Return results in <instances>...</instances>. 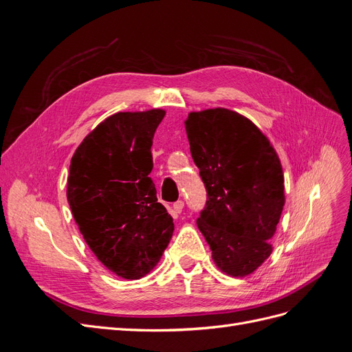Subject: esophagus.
Listing matches in <instances>:
<instances>
[{
    "instance_id": "1",
    "label": "esophagus",
    "mask_w": 352,
    "mask_h": 352,
    "mask_svg": "<svg viewBox=\"0 0 352 352\" xmlns=\"http://www.w3.org/2000/svg\"><path fill=\"white\" fill-rule=\"evenodd\" d=\"M184 207H185V202H184L182 199H179V201H176V202H175V204H173V210H175L176 212H182Z\"/></svg>"
}]
</instances>
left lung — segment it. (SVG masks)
<instances>
[{"mask_svg": "<svg viewBox=\"0 0 352 352\" xmlns=\"http://www.w3.org/2000/svg\"><path fill=\"white\" fill-rule=\"evenodd\" d=\"M185 127L207 190L198 229L223 272L250 274L270 255L285 206L279 157L258 127L235 111L190 113Z\"/></svg>", "mask_w": 352, "mask_h": 352, "instance_id": "obj_1", "label": "left lung"}]
</instances>
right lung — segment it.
Wrapping results in <instances>:
<instances>
[{
  "label": "right lung",
  "mask_w": 352,
  "mask_h": 352,
  "mask_svg": "<svg viewBox=\"0 0 352 352\" xmlns=\"http://www.w3.org/2000/svg\"><path fill=\"white\" fill-rule=\"evenodd\" d=\"M164 114H113L70 163L67 201L80 233L105 267L131 280L150 273L175 229L150 177L153 138Z\"/></svg>",
  "instance_id": "obj_1"
}]
</instances>
